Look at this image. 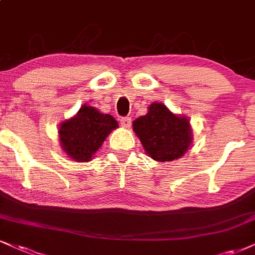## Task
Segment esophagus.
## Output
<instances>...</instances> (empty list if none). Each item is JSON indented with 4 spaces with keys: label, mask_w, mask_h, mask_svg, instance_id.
Wrapping results in <instances>:
<instances>
[{
    "label": "esophagus",
    "mask_w": 255,
    "mask_h": 255,
    "mask_svg": "<svg viewBox=\"0 0 255 255\" xmlns=\"http://www.w3.org/2000/svg\"><path fill=\"white\" fill-rule=\"evenodd\" d=\"M121 124H122V127H124V128H130L131 118L130 117H122Z\"/></svg>",
    "instance_id": "esophagus-1"
}]
</instances>
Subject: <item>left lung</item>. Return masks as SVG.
<instances>
[{"label":"left lung","instance_id":"1","mask_svg":"<svg viewBox=\"0 0 255 255\" xmlns=\"http://www.w3.org/2000/svg\"><path fill=\"white\" fill-rule=\"evenodd\" d=\"M133 131L147 155L158 162L180 158L191 143L188 119L174 115L158 103L151 104L149 112L133 122Z\"/></svg>","mask_w":255,"mask_h":255}]
</instances>
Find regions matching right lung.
Segmentation results:
<instances>
[{"mask_svg":"<svg viewBox=\"0 0 255 255\" xmlns=\"http://www.w3.org/2000/svg\"><path fill=\"white\" fill-rule=\"evenodd\" d=\"M118 123L112 116L100 113L84 105L78 115L66 121L59 128L64 151L74 161L89 162Z\"/></svg>","mask_w":255,"mask_h":255,"instance_id":"right-lung-1","label":"right lung"}]
</instances>
